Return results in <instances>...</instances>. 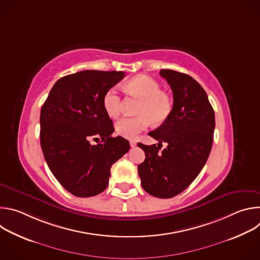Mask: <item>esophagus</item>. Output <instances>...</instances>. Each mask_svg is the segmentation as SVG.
Returning a JSON list of instances; mask_svg holds the SVG:
<instances>
[{"label":"esophagus","instance_id":"esophagus-1","mask_svg":"<svg viewBox=\"0 0 260 260\" xmlns=\"http://www.w3.org/2000/svg\"><path fill=\"white\" fill-rule=\"evenodd\" d=\"M129 144H131V147H136V145H137V142L136 141H134V140H132L131 142H129Z\"/></svg>","mask_w":260,"mask_h":260}]
</instances>
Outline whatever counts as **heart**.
<instances>
[{
    "instance_id": "1",
    "label": "heart",
    "mask_w": 260,
    "mask_h": 260,
    "mask_svg": "<svg viewBox=\"0 0 260 260\" xmlns=\"http://www.w3.org/2000/svg\"><path fill=\"white\" fill-rule=\"evenodd\" d=\"M126 92L133 93L141 99L136 117H125L116 124L119 136L133 139L139 133L145 131L152 121L155 124L165 122L173 109L171 96L161 90L160 84L153 78L138 75L129 79L123 85ZM103 105L106 113L111 118H116L120 114V96L114 89L106 91Z\"/></svg>"
}]
</instances>
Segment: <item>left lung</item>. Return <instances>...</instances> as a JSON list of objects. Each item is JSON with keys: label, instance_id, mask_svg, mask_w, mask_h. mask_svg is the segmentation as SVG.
<instances>
[{"label": "left lung", "instance_id": "1", "mask_svg": "<svg viewBox=\"0 0 260 260\" xmlns=\"http://www.w3.org/2000/svg\"><path fill=\"white\" fill-rule=\"evenodd\" d=\"M159 74L172 88L173 109L169 118L148 134L157 145L138 143L145 152L138 173L147 193L170 199L186 189L204 168L212 149L215 114L206 91L192 77L173 70ZM164 141L168 146L160 152Z\"/></svg>", "mask_w": 260, "mask_h": 260}]
</instances>
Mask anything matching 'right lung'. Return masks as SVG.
<instances>
[{
	"label": "right lung",
	"mask_w": 260,
	"mask_h": 260,
	"mask_svg": "<svg viewBox=\"0 0 260 260\" xmlns=\"http://www.w3.org/2000/svg\"><path fill=\"white\" fill-rule=\"evenodd\" d=\"M124 72L86 70L55 82L41 108L40 143L44 158L61 186L78 198L94 197L109 183L110 170L129 150L113 138V121L103 105L107 90ZM101 138L98 145L90 140Z\"/></svg>",
	"instance_id": "right-lung-1"
}]
</instances>
